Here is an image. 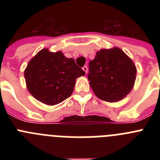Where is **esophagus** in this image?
<instances>
[{
    "label": "esophagus",
    "instance_id": "1",
    "mask_svg": "<svg viewBox=\"0 0 160 160\" xmlns=\"http://www.w3.org/2000/svg\"><path fill=\"white\" fill-rule=\"evenodd\" d=\"M82 70H84L85 73H87V72H88V68H87V66H83V67H82Z\"/></svg>",
    "mask_w": 160,
    "mask_h": 160
}]
</instances>
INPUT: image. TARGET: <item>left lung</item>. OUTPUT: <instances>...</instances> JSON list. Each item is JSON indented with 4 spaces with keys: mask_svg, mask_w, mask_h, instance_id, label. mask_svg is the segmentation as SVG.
Listing matches in <instances>:
<instances>
[{
    "mask_svg": "<svg viewBox=\"0 0 160 160\" xmlns=\"http://www.w3.org/2000/svg\"><path fill=\"white\" fill-rule=\"evenodd\" d=\"M89 66L90 87L94 94L103 101H120L134 87L136 66L119 48L100 49Z\"/></svg>",
    "mask_w": 160,
    "mask_h": 160,
    "instance_id": "obj_1",
    "label": "left lung"
}]
</instances>
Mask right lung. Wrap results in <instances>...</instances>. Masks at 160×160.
<instances>
[{"instance_id":"add662e5","label":"right lung","mask_w":160,"mask_h":160,"mask_svg":"<svg viewBox=\"0 0 160 160\" xmlns=\"http://www.w3.org/2000/svg\"><path fill=\"white\" fill-rule=\"evenodd\" d=\"M86 73L73 58L65 57L62 51L42 49L32 58L24 75L29 92L37 100L54 106L70 97L76 78Z\"/></svg>"}]
</instances>
